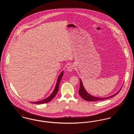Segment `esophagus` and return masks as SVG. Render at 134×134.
Returning <instances> with one entry per match:
<instances>
[{
  "label": "esophagus",
  "instance_id": "34e87169",
  "mask_svg": "<svg viewBox=\"0 0 134 134\" xmlns=\"http://www.w3.org/2000/svg\"><path fill=\"white\" fill-rule=\"evenodd\" d=\"M74 69V66L73 65H70L68 68H67V71H72Z\"/></svg>",
  "mask_w": 134,
  "mask_h": 134
}]
</instances>
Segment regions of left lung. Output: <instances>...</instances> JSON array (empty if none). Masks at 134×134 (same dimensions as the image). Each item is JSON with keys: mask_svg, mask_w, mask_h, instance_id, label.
I'll return each mask as SVG.
<instances>
[{"mask_svg": "<svg viewBox=\"0 0 134 134\" xmlns=\"http://www.w3.org/2000/svg\"><path fill=\"white\" fill-rule=\"evenodd\" d=\"M80 88L79 90V94L80 96H81V97L83 98V99H84L86 101H88V102L99 101V100H102L108 99L109 98H111L113 96H116L118 93H119L121 90V89H120V91H119L116 93H115L113 96H110L106 97H96L95 96H91L90 94H89V93H88L86 92V91L85 90V89H84V88L83 87V84H82L81 79H80Z\"/></svg>", "mask_w": 134, "mask_h": 134, "instance_id": "obj_1", "label": "left lung"}]
</instances>
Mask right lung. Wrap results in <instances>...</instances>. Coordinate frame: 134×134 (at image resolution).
I'll list each match as a JSON object with an SVG mask.
<instances>
[{"label": "right lung", "mask_w": 134, "mask_h": 134, "mask_svg": "<svg viewBox=\"0 0 134 134\" xmlns=\"http://www.w3.org/2000/svg\"><path fill=\"white\" fill-rule=\"evenodd\" d=\"M63 71H62L61 72V73L60 74V75L58 77L57 79V82L56 83V87L55 88L54 90L53 91V93L51 94L50 96H49L48 97L46 98L45 99H43V100L41 101H39V102H31L32 103H36V104H42V103H47V102H50L53 99V98L56 96L58 90H59V84H60V82L61 81V79H62L63 75Z\"/></svg>", "instance_id": "1"}]
</instances>
